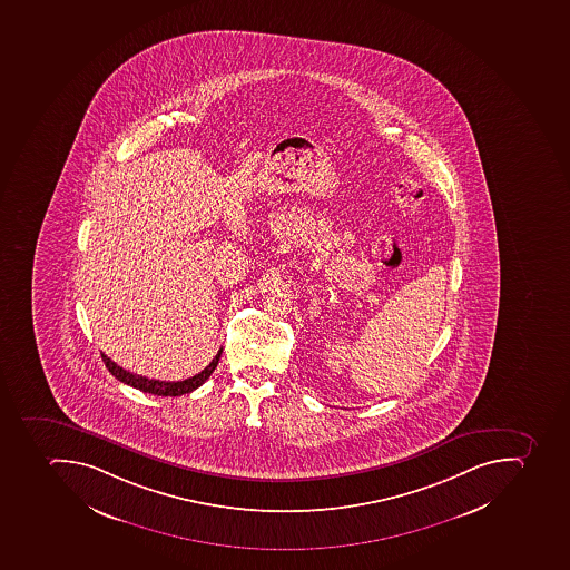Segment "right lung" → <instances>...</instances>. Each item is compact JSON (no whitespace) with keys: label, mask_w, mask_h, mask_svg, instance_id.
Instances as JSON below:
<instances>
[{"label":"right lung","mask_w":570,"mask_h":570,"mask_svg":"<svg viewBox=\"0 0 570 570\" xmlns=\"http://www.w3.org/2000/svg\"><path fill=\"white\" fill-rule=\"evenodd\" d=\"M222 351H224V348H219L218 354L215 355V360L210 361L209 365L205 366L200 374L184 379V381H157V379L142 377V375L132 374V372H127V370L116 365L115 361H110L106 354H101V360L106 363L110 374L115 375L121 383L128 384V386L137 387V390L151 393V395L178 396L184 395V393H191L193 390L202 386V384L210 377V374H213L216 366H218Z\"/></svg>","instance_id":"1"}]
</instances>
